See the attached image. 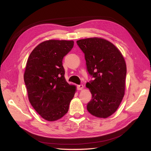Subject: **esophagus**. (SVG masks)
I'll use <instances>...</instances> for the list:
<instances>
[{
	"label": "esophagus",
	"mask_w": 151,
	"mask_h": 151,
	"mask_svg": "<svg viewBox=\"0 0 151 151\" xmlns=\"http://www.w3.org/2000/svg\"><path fill=\"white\" fill-rule=\"evenodd\" d=\"M77 89H78V90H82L83 89L84 86H83V84H80V85H77Z\"/></svg>",
	"instance_id": "34e87169"
}]
</instances>
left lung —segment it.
I'll return each instance as SVG.
<instances>
[{
	"mask_svg": "<svg viewBox=\"0 0 151 151\" xmlns=\"http://www.w3.org/2000/svg\"><path fill=\"white\" fill-rule=\"evenodd\" d=\"M84 53L87 70L93 78L86 83L92 94L87 109L96 117L107 118L115 113L125 94L126 63L115 45L102 38L77 41Z\"/></svg>",
	"mask_w": 151,
	"mask_h": 151,
	"instance_id": "left-lung-1",
	"label": "left lung"
}]
</instances>
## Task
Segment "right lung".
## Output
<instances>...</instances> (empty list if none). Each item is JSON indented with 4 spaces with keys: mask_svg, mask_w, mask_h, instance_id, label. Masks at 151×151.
Listing matches in <instances>:
<instances>
[{
    "mask_svg": "<svg viewBox=\"0 0 151 151\" xmlns=\"http://www.w3.org/2000/svg\"><path fill=\"white\" fill-rule=\"evenodd\" d=\"M73 47V41H46L32 51L27 61L24 80L29 101L46 120L64 116L74 98L76 86L67 83L62 65L63 57Z\"/></svg>",
    "mask_w": 151,
    "mask_h": 151,
    "instance_id": "right-lung-1",
    "label": "right lung"
}]
</instances>
